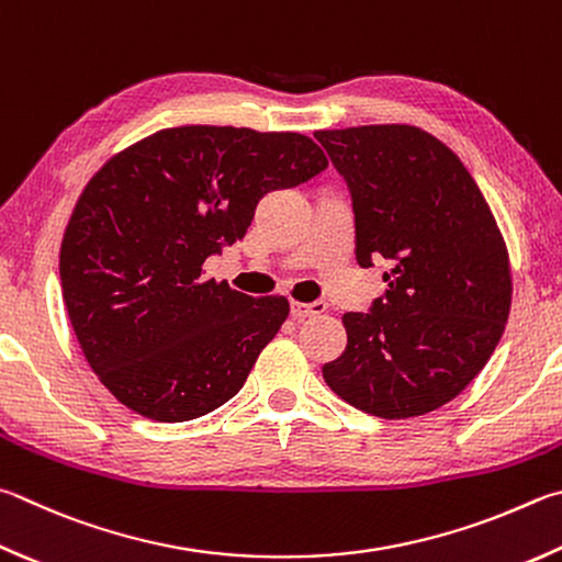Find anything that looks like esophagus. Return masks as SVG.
<instances>
[{
	"label": "esophagus",
	"instance_id": "obj_1",
	"mask_svg": "<svg viewBox=\"0 0 562 562\" xmlns=\"http://www.w3.org/2000/svg\"><path fill=\"white\" fill-rule=\"evenodd\" d=\"M326 312V302H292V316L294 319H307V316H316Z\"/></svg>",
	"mask_w": 562,
	"mask_h": 562
}]
</instances>
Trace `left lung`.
Returning a JSON list of instances; mask_svg holds the SVG:
<instances>
[{
	"label": "left lung",
	"mask_w": 562,
	"mask_h": 562,
	"mask_svg": "<svg viewBox=\"0 0 562 562\" xmlns=\"http://www.w3.org/2000/svg\"><path fill=\"white\" fill-rule=\"evenodd\" d=\"M351 191L356 260H391L369 314H344L324 381L359 411L432 413L492 359L512 312V265L484 193L454 151L413 125L319 130Z\"/></svg>",
	"instance_id": "8db88e82"
}]
</instances>
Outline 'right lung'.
Returning <instances> with one entry per match:
<instances>
[{
    "label": "right lung",
    "mask_w": 562,
    "mask_h": 562,
    "mask_svg": "<svg viewBox=\"0 0 562 562\" xmlns=\"http://www.w3.org/2000/svg\"><path fill=\"white\" fill-rule=\"evenodd\" d=\"M329 167L300 132L183 125L117 151L80 193L60 243V288L86 361L157 423L216 411L246 383L290 302L203 278L246 236L268 191Z\"/></svg>",
    "instance_id": "add662e5"
}]
</instances>
